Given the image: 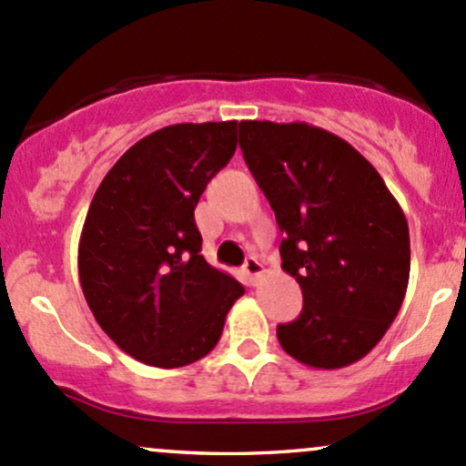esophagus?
<instances>
[{
	"label": "esophagus",
	"mask_w": 466,
	"mask_h": 466,
	"mask_svg": "<svg viewBox=\"0 0 466 466\" xmlns=\"http://www.w3.org/2000/svg\"><path fill=\"white\" fill-rule=\"evenodd\" d=\"M244 273H247L248 282H251V285H256L258 278H260L262 273H265V267H262V262L258 260L256 256H248L247 262H244Z\"/></svg>",
	"instance_id": "34e87169"
}]
</instances>
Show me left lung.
Here are the masks:
<instances>
[{
	"label": "left lung",
	"instance_id": "obj_1",
	"mask_svg": "<svg viewBox=\"0 0 466 466\" xmlns=\"http://www.w3.org/2000/svg\"><path fill=\"white\" fill-rule=\"evenodd\" d=\"M239 147L285 238L303 311L278 325L296 361L337 370L366 357L404 303L409 222L372 163L307 123H239Z\"/></svg>",
	"mask_w": 466,
	"mask_h": 466
}]
</instances>
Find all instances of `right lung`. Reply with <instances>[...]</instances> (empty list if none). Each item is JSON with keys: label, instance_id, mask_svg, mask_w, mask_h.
<instances>
[{"label": "right lung", "instance_id": "obj_1", "mask_svg": "<svg viewBox=\"0 0 466 466\" xmlns=\"http://www.w3.org/2000/svg\"><path fill=\"white\" fill-rule=\"evenodd\" d=\"M238 121L179 123L114 163L91 199L78 273L96 323L157 368L199 361L222 337L244 287L201 256L195 206L231 161Z\"/></svg>", "mask_w": 466, "mask_h": 466}]
</instances>
